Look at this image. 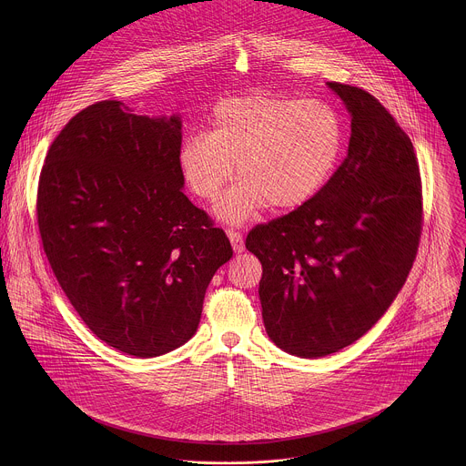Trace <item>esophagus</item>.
Wrapping results in <instances>:
<instances>
[{"label": "esophagus", "instance_id": "esophagus-1", "mask_svg": "<svg viewBox=\"0 0 466 466\" xmlns=\"http://www.w3.org/2000/svg\"><path fill=\"white\" fill-rule=\"evenodd\" d=\"M228 237H229V240H231V244H233L235 253H242V251H244L242 235H240L238 231H235V229H228Z\"/></svg>", "mask_w": 466, "mask_h": 466}]
</instances>
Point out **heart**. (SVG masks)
<instances>
[{
    "mask_svg": "<svg viewBox=\"0 0 466 466\" xmlns=\"http://www.w3.org/2000/svg\"><path fill=\"white\" fill-rule=\"evenodd\" d=\"M342 147V124L329 104L253 93L218 100L208 136L185 137L177 163L190 192L208 202L220 198L237 165L242 183L217 215L242 224L266 204L292 209L312 199L332 177Z\"/></svg>",
    "mask_w": 466,
    "mask_h": 466,
    "instance_id": "obj_1",
    "label": "heart"
}]
</instances>
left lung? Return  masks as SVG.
Here are the masks:
<instances>
[{"label": "left lung", "instance_id": "left-lung-1", "mask_svg": "<svg viewBox=\"0 0 466 466\" xmlns=\"http://www.w3.org/2000/svg\"><path fill=\"white\" fill-rule=\"evenodd\" d=\"M329 87L351 116L344 161L312 199L246 238L262 264L267 335L301 359L350 346L384 316L416 258L423 220L409 136L368 91Z\"/></svg>", "mask_w": 466, "mask_h": 466}]
</instances>
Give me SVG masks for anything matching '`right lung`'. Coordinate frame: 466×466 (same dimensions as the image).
I'll list each match as a JSON object with an SVG mask.
<instances>
[{"mask_svg":"<svg viewBox=\"0 0 466 466\" xmlns=\"http://www.w3.org/2000/svg\"><path fill=\"white\" fill-rule=\"evenodd\" d=\"M181 118L118 100L75 115L50 145L37 190L43 249L100 340L148 359L199 327L206 289L233 249L183 194Z\"/></svg>","mask_w":466,"mask_h":466,"instance_id":"obj_1","label":"right lung"}]
</instances>
